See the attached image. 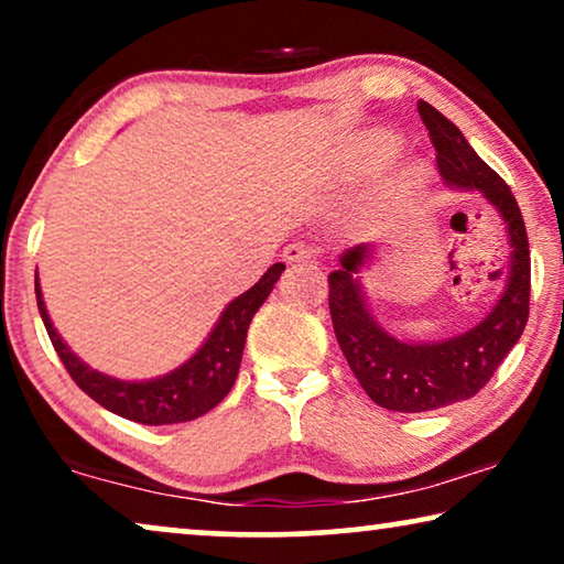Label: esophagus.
Instances as JSON below:
<instances>
[{
    "label": "esophagus",
    "mask_w": 564,
    "mask_h": 564,
    "mask_svg": "<svg viewBox=\"0 0 564 564\" xmlns=\"http://www.w3.org/2000/svg\"><path fill=\"white\" fill-rule=\"evenodd\" d=\"M282 257H284V261H290V264H295V261H311V259H315V249L313 246L297 241V243L284 246Z\"/></svg>",
    "instance_id": "1"
}]
</instances>
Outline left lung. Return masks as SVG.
<instances>
[{"label":"left lung","instance_id":"obj_1","mask_svg":"<svg viewBox=\"0 0 564 564\" xmlns=\"http://www.w3.org/2000/svg\"><path fill=\"white\" fill-rule=\"evenodd\" d=\"M419 112L431 133L446 187L480 192L503 218L511 269L503 295L475 328L442 341L411 344L388 334L369 313L359 282V272L372 259L369 243L351 246L341 253V267L328 274V307L338 346L367 395L380 408L398 413L436 411L477 395L527 328L531 292L527 226L511 187L477 156L459 128L436 107L419 102Z\"/></svg>","mask_w":564,"mask_h":564}]
</instances>
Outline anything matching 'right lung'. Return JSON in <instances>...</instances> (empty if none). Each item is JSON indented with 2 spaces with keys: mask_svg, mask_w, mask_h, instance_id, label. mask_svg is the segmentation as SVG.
<instances>
[{
  "mask_svg": "<svg viewBox=\"0 0 564 564\" xmlns=\"http://www.w3.org/2000/svg\"><path fill=\"white\" fill-rule=\"evenodd\" d=\"M282 272V261L269 267L267 274L251 290H246L243 295L230 300L226 311L220 313L218 323H215V328L210 330V336L205 338V344L182 367L172 369L164 377H153V380L143 382L118 380V377L102 375L89 365H84L64 344L58 330L53 328L37 280L35 297L53 349H56L61 361H64L72 380L91 400H97L107 411L122 415L128 421L145 423V426H166V423L195 421L207 411H213L228 395L238 377V367H241L249 323L259 307L264 305V300L274 290V282L280 280Z\"/></svg>",
  "mask_w": 564,
  "mask_h": 564,
  "instance_id": "1",
  "label": "right lung"
}]
</instances>
